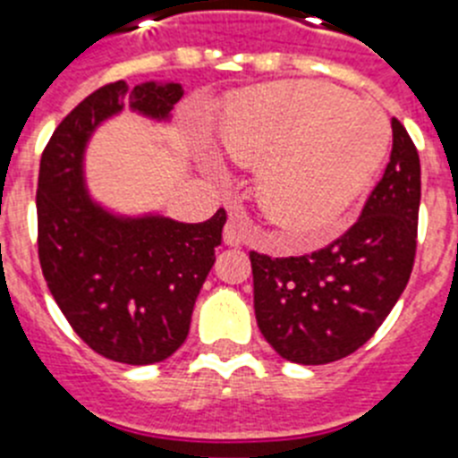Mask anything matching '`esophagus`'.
<instances>
[{"label":"esophagus","instance_id":"1","mask_svg":"<svg viewBox=\"0 0 458 458\" xmlns=\"http://www.w3.org/2000/svg\"><path fill=\"white\" fill-rule=\"evenodd\" d=\"M245 238H248V226H245V222L238 220V217H229L225 225V232H222V241H225V245H229V248H238V245L245 242Z\"/></svg>","mask_w":458,"mask_h":458}]
</instances>
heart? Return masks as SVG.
<instances>
[{
    "label": "heart",
    "instance_id": "heart-1",
    "mask_svg": "<svg viewBox=\"0 0 458 458\" xmlns=\"http://www.w3.org/2000/svg\"><path fill=\"white\" fill-rule=\"evenodd\" d=\"M225 151L259 165L257 199L273 225L301 242L337 229L362 197L390 147V125L376 105L311 80L242 89L220 114ZM201 167L222 176L217 153Z\"/></svg>",
    "mask_w": 458,
    "mask_h": 458
}]
</instances>
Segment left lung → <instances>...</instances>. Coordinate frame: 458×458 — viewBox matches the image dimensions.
Instances as JSON below:
<instances>
[{"label":"left lung","instance_id":"left-lung-1","mask_svg":"<svg viewBox=\"0 0 458 458\" xmlns=\"http://www.w3.org/2000/svg\"><path fill=\"white\" fill-rule=\"evenodd\" d=\"M420 185L418 148L392 119L390 163L349 232L307 257L250 252L259 330L282 358L327 365L386 321L415 261Z\"/></svg>","mask_w":458,"mask_h":458}]
</instances>
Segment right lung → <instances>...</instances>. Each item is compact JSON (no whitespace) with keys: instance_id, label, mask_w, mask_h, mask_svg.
<instances>
[{"instance_id":"add662e5","label":"right lung","mask_w":458,"mask_h":458,"mask_svg":"<svg viewBox=\"0 0 458 458\" xmlns=\"http://www.w3.org/2000/svg\"><path fill=\"white\" fill-rule=\"evenodd\" d=\"M181 96L179 82L107 84L59 123L40 157L36 213L47 289L82 342L123 365L163 362L185 342L226 213L199 225L116 213L89 192L84 156L107 119L131 109L169 123Z\"/></svg>"}]
</instances>
